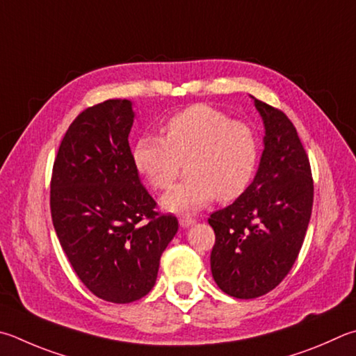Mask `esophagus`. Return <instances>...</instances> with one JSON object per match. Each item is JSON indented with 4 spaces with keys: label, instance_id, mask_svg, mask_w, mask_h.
Listing matches in <instances>:
<instances>
[{
    "label": "esophagus",
    "instance_id": "esophagus-1",
    "mask_svg": "<svg viewBox=\"0 0 356 356\" xmlns=\"http://www.w3.org/2000/svg\"><path fill=\"white\" fill-rule=\"evenodd\" d=\"M179 224H180V227L186 229V227H191V225H195L196 224V219H193L190 216H182V218L179 219Z\"/></svg>",
    "mask_w": 356,
    "mask_h": 356
}]
</instances>
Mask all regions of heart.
<instances>
[{
	"instance_id": "b5f03b06",
	"label": "heart",
	"mask_w": 356,
	"mask_h": 356,
	"mask_svg": "<svg viewBox=\"0 0 356 356\" xmlns=\"http://www.w3.org/2000/svg\"><path fill=\"white\" fill-rule=\"evenodd\" d=\"M165 138L143 135L134 147V163L147 185L168 190L188 160L185 182L161 197L171 213H195L213 199L229 202L248 190L258 165V138L244 121L207 104L172 115L163 126Z\"/></svg>"
}]
</instances>
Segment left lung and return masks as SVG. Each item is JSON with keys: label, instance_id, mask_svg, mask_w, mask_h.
I'll return each mask as SVG.
<instances>
[{"label": "left lung", "instance_id": "1", "mask_svg": "<svg viewBox=\"0 0 356 356\" xmlns=\"http://www.w3.org/2000/svg\"><path fill=\"white\" fill-rule=\"evenodd\" d=\"M264 124V149L248 190L211 213L216 241L211 274L225 294L255 299L273 291L293 268L313 209L309 160L293 122L252 96Z\"/></svg>", "mask_w": 356, "mask_h": 356}]
</instances>
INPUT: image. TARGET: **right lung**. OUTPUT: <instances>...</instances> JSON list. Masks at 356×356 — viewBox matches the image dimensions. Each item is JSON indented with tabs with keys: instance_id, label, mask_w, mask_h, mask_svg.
<instances>
[{
	"instance_id": "1",
	"label": "right lung",
	"mask_w": 356,
	"mask_h": 356,
	"mask_svg": "<svg viewBox=\"0 0 356 356\" xmlns=\"http://www.w3.org/2000/svg\"><path fill=\"white\" fill-rule=\"evenodd\" d=\"M135 113L108 99L76 116L51 177V216L81 282L99 299L129 303L156 285L160 257L177 234L172 215L156 211L129 146Z\"/></svg>"
}]
</instances>
